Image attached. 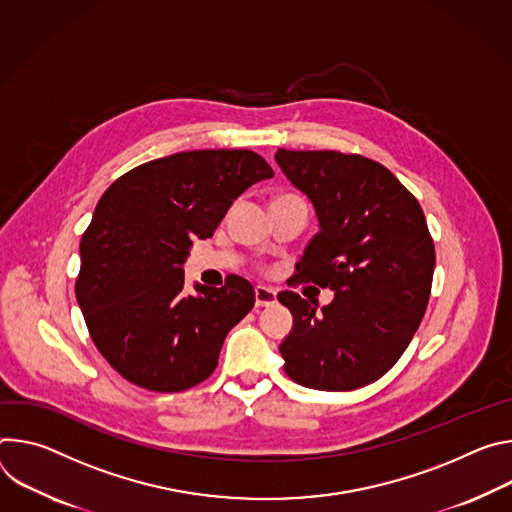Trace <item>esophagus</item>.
Returning <instances> with one entry per match:
<instances>
[{"label":"esophagus","mask_w":512,"mask_h":512,"mask_svg":"<svg viewBox=\"0 0 512 512\" xmlns=\"http://www.w3.org/2000/svg\"><path fill=\"white\" fill-rule=\"evenodd\" d=\"M256 307H272L276 303V293L268 287H256Z\"/></svg>","instance_id":"esophagus-1"}]
</instances>
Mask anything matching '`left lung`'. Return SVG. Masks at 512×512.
<instances>
[{"mask_svg": "<svg viewBox=\"0 0 512 512\" xmlns=\"http://www.w3.org/2000/svg\"><path fill=\"white\" fill-rule=\"evenodd\" d=\"M276 162L319 219L297 282L335 291L321 307L278 293L295 319L280 344L285 372L301 386L354 390L403 356L425 315L435 246L415 195L386 166L360 154L278 148Z\"/></svg>", "mask_w": 512, "mask_h": 512, "instance_id": "1", "label": "left lung"}]
</instances>
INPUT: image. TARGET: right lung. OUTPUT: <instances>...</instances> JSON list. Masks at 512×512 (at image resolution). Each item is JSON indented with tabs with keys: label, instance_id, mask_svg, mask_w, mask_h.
Here are the masks:
<instances>
[{
	"label": "right lung",
	"instance_id": "add662e5",
	"mask_svg": "<svg viewBox=\"0 0 512 512\" xmlns=\"http://www.w3.org/2000/svg\"><path fill=\"white\" fill-rule=\"evenodd\" d=\"M272 175L252 150H191L144 162L101 195L75 293L95 348L128 382L181 392L213 374L256 293L232 274L189 295L183 264L193 240L211 238L234 199Z\"/></svg>",
	"mask_w": 512,
	"mask_h": 512
}]
</instances>
